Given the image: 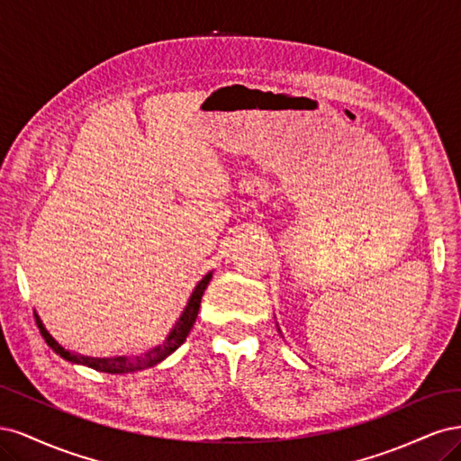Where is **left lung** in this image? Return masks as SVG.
<instances>
[{"label":"left lung","mask_w":461,"mask_h":461,"mask_svg":"<svg viewBox=\"0 0 461 461\" xmlns=\"http://www.w3.org/2000/svg\"><path fill=\"white\" fill-rule=\"evenodd\" d=\"M276 327H278V325H276ZM278 332H281V329H278Z\"/></svg>","instance_id":"1"}]
</instances>
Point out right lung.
<instances>
[{
  "label": "right lung",
  "mask_w": 461,
  "mask_h": 461,
  "mask_svg": "<svg viewBox=\"0 0 461 461\" xmlns=\"http://www.w3.org/2000/svg\"><path fill=\"white\" fill-rule=\"evenodd\" d=\"M212 276H213V271H209L202 278V281L196 285V288L192 290V294H190V298H188V302L185 305L183 313H180V317L176 319V323L173 325L169 334H167V339L161 344H158V346L148 348V350L142 352V354L115 356V357H90V356H82V354L71 352V350H67L65 346H61L58 340L51 337V332L46 329L44 321L40 319V315L38 313H34V315H36L41 337L46 339V342H48V346L51 348V350L55 354H59L63 359L71 361V364H77V366H86L90 369L102 371V373H111V375L134 373V371H142V369H148V367H153V366L161 364L165 357H169L176 350V348H180V344H185L188 332L192 330L194 323H196V317H198V312H200V303H202V296H203V292H205L209 281H212Z\"/></svg>",
  "instance_id": "1"
}]
</instances>
